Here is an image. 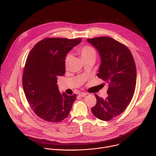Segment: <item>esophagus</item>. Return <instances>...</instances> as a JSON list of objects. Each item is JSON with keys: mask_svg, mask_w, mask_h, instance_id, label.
Masks as SVG:
<instances>
[{"mask_svg": "<svg viewBox=\"0 0 156 156\" xmlns=\"http://www.w3.org/2000/svg\"><path fill=\"white\" fill-rule=\"evenodd\" d=\"M87 94V93H83V92H82V93H79V95H80V96H81V97L85 96H86Z\"/></svg>", "mask_w": 156, "mask_h": 156, "instance_id": "1", "label": "esophagus"}]
</instances>
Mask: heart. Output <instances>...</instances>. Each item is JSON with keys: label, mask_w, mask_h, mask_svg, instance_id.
<instances>
[{"label": "heart", "mask_w": 156, "mask_h": 156, "mask_svg": "<svg viewBox=\"0 0 156 156\" xmlns=\"http://www.w3.org/2000/svg\"><path fill=\"white\" fill-rule=\"evenodd\" d=\"M78 52H80L81 57L83 60H85L91 57L95 58L96 56V52L95 49L93 47L90 46H84L78 49ZM71 57L72 55L70 54H68L66 55L65 59V62L66 64L69 63V62L71 59Z\"/></svg>", "instance_id": "obj_1"}]
</instances>
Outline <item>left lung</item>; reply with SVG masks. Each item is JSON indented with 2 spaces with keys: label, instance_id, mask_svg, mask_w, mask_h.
<instances>
[{
  "label": "left lung",
  "instance_id": "left-lung-1",
  "mask_svg": "<svg viewBox=\"0 0 156 156\" xmlns=\"http://www.w3.org/2000/svg\"><path fill=\"white\" fill-rule=\"evenodd\" d=\"M87 41L101 57L98 76L109 83L105 99L95 94L97 103L91 111L98 119L108 121L121 114L133 98L136 83L135 62L129 49L113 38L104 36Z\"/></svg>",
  "mask_w": 156,
  "mask_h": 156
}]
</instances>
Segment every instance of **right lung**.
Listing matches in <instances>:
<instances>
[{
    "mask_svg": "<svg viewBox=\"0 0 156 156\" xmlns=\"http://www.w3.org/2000/svg\"><path fill=\"white\" fill-rule=\"evenodd\" d=\"M81 41L75 38H46L31 50L23 73V87L34 112L49 122H59L69 115L76 99L59 92L57 76L65 73V57Z\"/></svg>",
    "mask_w": 156,
    "mask_h": 156,
    "instance_id": "obj_1",
    "label": "right lung"
}]
</instances>
